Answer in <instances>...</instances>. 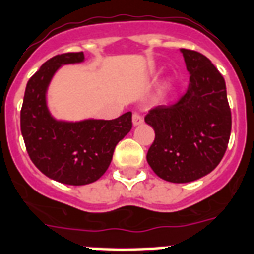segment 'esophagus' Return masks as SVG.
Listing matches in <instances>:
<instances>
[{"label":"esophagus","mask_w":254,"mask_h":254,"mask_svg":"<svg viewBox=\"0 0 254 254\" xmlns=\"http://www.w3.org/2000/svg\"><path fill=\"white\" fill-rule=\"evenodd\" d=\"M142 123H144V117H142V114L133 113V125H134V127H138V125H141Z\"/></svg>","instance_id":"34e87169"}]
</instances>
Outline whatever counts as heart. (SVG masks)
Segmentation results:
<instances>
[{"label": "heart", "instance_id": "1", "mask_svg": "<svg viewBox=\"0 0 254 254\" xmlns=\"http://www.w3.org/2000/svg\"><path fill=\"white\" fill-rule=\"evenodd\" d=\"M173 86H174V81L173 80H169L168 81V82H166V86H165V90H164V94H165L166 92H170V90H172V89H173Z\"/></svg>", "mask_w": 254, "mask_h": 254}]
</instances>
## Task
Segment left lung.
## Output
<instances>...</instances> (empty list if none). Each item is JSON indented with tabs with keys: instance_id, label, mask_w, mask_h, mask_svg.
<instances>
[{
	"instance_id": "8db88e82",
	"label": "left lung",
	"mask_w": 254,
	"mask_h": 254,
	"mask_svg": "<svg viewBox=\"0 0 254 254\" xmlns=\"http://www.w3.org/2000/svg\"><path fill=\"white\" fill-rule=\"evenodd\" d=\"M189 86L179 102L146 114L156 138L146 160L158 177L169 183H191L212 172L225 154L232 116L224 77L204 54L180 49Z\"/></svg>"
}]
</instances>
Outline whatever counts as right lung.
<instances>
[{"label":"right lung","instance_id":"obj_1","mask_svg":"<svg viewBox=\"0 0 254 254\" xmlns=\"http://www.w3.org/2000/svg\"><path fill=\"white\" fill-rule=\"evenodd\" d=\"M85 61L84 53L48 60L28 81L21 109V133L33 164L49 179L66 185L94 183L109 168L116 145L131 129V112L119 119L66 121L48 106V88L64 65Z\"/></svg>","mask_w":254,"mask_h":254}]
</instances>
